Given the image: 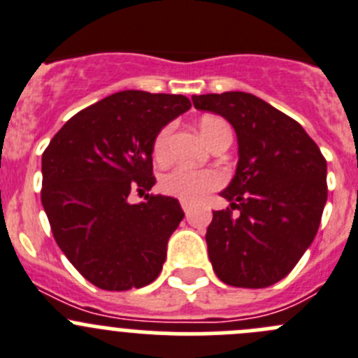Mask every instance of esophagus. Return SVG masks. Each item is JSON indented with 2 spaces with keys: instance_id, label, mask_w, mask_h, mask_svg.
Listing matches in <instances>:
<instances>
[{
  "instance_id": "1",
  "label": "esophagus",
  "mask_w": 358,
  "mask_h": 358,
  "mask_svg": "<svg viewBox=\"0 0 358 358\" xmlns=\"http://www.w3.org/2000/svg\"><path fill=\"white\" fill-rule=\"evenodd\" d=\"M181 207H182V210H185L186 216H189V213H192V206H189L188 202H181Z\"/></svg>"
}]
</instances>
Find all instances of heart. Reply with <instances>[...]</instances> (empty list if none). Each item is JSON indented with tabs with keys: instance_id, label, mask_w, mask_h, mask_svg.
<instances>
[{
	"instance_id": "b5f03b06",
	"label": "heart",
	"mask_w": 358,
	"mask_h": 358,
	"mask_svg": "<svg viewBox=\"0 0 358 358\" xmlns=\"http://www.w3.org/2000/svg\"><path fill=\"white\" fill-rule=\"evenodd\" d=\"M223 122V119L214 117V115H206L200 121V134L206 138L213 131L216 124ZM173 126L166 124L156 134L155 142H152V156L156 162H165L169 158V144L170 135H172ZM223 185V176L217 170L213 169H192L186 165H177L159 179V189L165 195L176 196L188 203H196L207 195Z\"/></svg>"
}]
</instances>
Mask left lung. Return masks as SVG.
<instances>
[{
    "label": "left lung",
    "mask_w": 358,
    "mask_h": 358,
    "mask_svg": "<svg viewBox=\"0 0 358 358\" xmlns=\"http://www.w3.org/2000/svg\"><path fill=\"white\" fill-rule=\"evenodd\" d=\"M199 110L220 114L239 142L236 177L213 210L207 251L223 283L265 288L292 272L315 239L327 202V162L290 115L255 94L193 96Z\"/></svg>",
    "instance_id": "obj_1"
}]
</instances>
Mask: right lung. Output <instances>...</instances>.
Listing matches in <instances>:
<instances>
[{"label":"right lung","mask_w":358,"mask_h":358,"mask_svg":"<svg viewBox=\"0 0 358 358\" xmlns=\"http://www.w3.org/2000/svg\"><path fill=\"white\" fill-rule=\"evenodd\" d=\"M182 94L121 91L68 119L42 155V203L68 260L101 290L152 283L166 243L185 217L172 196L152 188V142L166 122L189 110Z\"/></svg>","instance_id":"right-lung-1"}]
</instances>
